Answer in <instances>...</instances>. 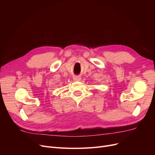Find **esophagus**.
<instances>
[{
    "mask_svg": "<svg viewBox=\"0 0 155 155\" xmlns=\"http://www.w3.org/2000/svg\"><path fill=\"white\" fill-rule=\"evenodd\" d=\"M81 77H79V76H76V77L74 78V80L76 81H79L81 80Z\"/></svg>",
    "mask_w": 155,
    "mask_h": 155,
    "instance_id": "1",
    "label": "esophagus"
}]
</instances>
